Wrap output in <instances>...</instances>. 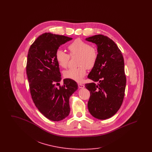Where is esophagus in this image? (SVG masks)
<instances>
[{
  "mask_svg": "<svg viewBox=\"0 0 152 152\" xmlns=\"http://www.w3.org/2000/svg\"><path fill=\"white\" fill-rule=\"evenodd\" d=\"M78 87L79 88H84L85 86L84 84H78Z\"/></svg>",
  "mask_w": 152,
  "mask_h": 152,
  "instance_id": "esophagus-1",
  "label": "esophagus"
}]
</instances>
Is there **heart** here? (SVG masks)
Segmentation results:
<instances>
[{"mask_svg": "<svg viewBox=\"0 0 152 152\" xmlns=\"http://www.w3.org/2000/svg\"><path fill=\"white\" fill-rule=\"evenodd\" d=\"M68 50L69 55L61 49H58L55 53L56 60L61 67L65 68L69 64L70 56H77V63L79 66L65 71L64 76L65 78L81 82L86 75L87 69H92L96 65L98 58L97 50L80 38L69 44Z\"/></svg>", "mask_w": 152, "mask_h": 152, "instance_id": "obj_1", "label": "heart"}]
</instances>
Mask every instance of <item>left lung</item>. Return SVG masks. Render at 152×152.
Instances as JSON below:
<instances>
[{"label":"left lung","instance_id":"left-lung-1","mask_svg":"<svg viewBox=\"0 0 152 152\" xmlns=\"http://www.w3.org/2000/svg\"><path fill=\"white\" fill-rule=\"evenodd\" d=\"M86 40L97 46L98 58L88 77L94 82L86 84L91 96L88 102L90 113L105 120L120 108L125 94L126 76L123 54L116 44L107 36L96 35Z\"/></svg>","mask_w":152,"mask_h":152}]
</instances>
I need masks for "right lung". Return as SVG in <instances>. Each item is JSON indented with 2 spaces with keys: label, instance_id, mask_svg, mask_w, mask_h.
Returning <instances> with one entry per match:
<instances>
[{
  "label": "right lung",
  "instance_id": "right-lung-1",
  "mask_svg": "<svg viewBox=\"0 0 152 152\" xmlns=\"http://www.w3.org/2000/svg\"><path fill=\"white\" fill-rule=\"evenodd\" d=\"M72 38L44 33L39 36L29 48L26 72L30 93L36 108L48 119L58 121L70 113L69 99L77 89L76 81L63 80L55 53L59 47ZM57 86H59L58 87Z\"/></svg>",
  "mask_w": 152,
  "mask_h": 152
}]
</instances>
